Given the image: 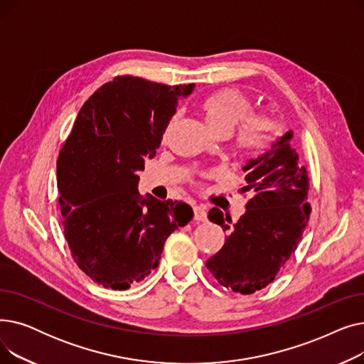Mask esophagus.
Returning <instances> with one entry per match:
<instances>
[{
    "label": "esophagus",
    "mask_w": 364,
    "mask_h": 364,
    "mask_svg": "<svg viewBox=\"0 0 364 364\" xmlns=\"http://www.w3.org/2000/svg\"><path fill=\"white\" fill-rule=\"evenodd\" d=\"M193 218L195 221H206V211L202 206H193Z\"/></svg>",
    "instance_id": "1"
}]
</instances>
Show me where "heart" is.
Returning <instances> with one entry per match:
<instances>
[{"instance_id":"1","label":"heart","mask_w":364,"mask_h":364,"mask_svg":"<svg viewBox=\"0 0 364 364\" xmlns=\"http://www.w3.org/2000/svg\"><path fill=\"white\" fill-rule=\"evenodd\" d=\"M252 105L239 90L227 88L206 95L200 103L203 119L215 136L227 137L236 129L233 146L243 156H258L269 150L280 134V124L270 113H251ZM171 124L162 139L168 137Z\"/></svg>"}]
</instances>
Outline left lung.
<instances>
[{"instance_id":"1","label":"left lung","mask_w":364,"mask_h":364,"mask_svg":"<svg viewBox=\"0 0 364 364\" xmlns=\"http://www.w3.org/2000/svg\"><path fill=\"white\" fill-rule=\"evenodd\" d=\"M291 140L288 131L243 166L240 193L250 199L236 224L230 225V215L224 217L218 208L209 211V221L228 235L221 250L206 261V269L233 292L250 295L270 284L296 251L310 220L307 169Z\"/></svg>"}]
</instances>
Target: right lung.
Masks as SVG:
<instances>
[{
    "mask_svg": "<svg viewBox=\"0 0 364 364\" xmlns=\"http://www.w3.org/2000/svg\"><path fill=\"white\" fill-rule=\"evenodd\" d=\"M195 85L117 76L81 107L57 159L63 233L76 265L125 291L156 269L168 236L193 218L184 202L139 193V171L156 155L177 103Z\"/></svg>",
    "mask_w": 364,
    "mask_h": 364,
    "instance_id": "add662e5",
    "label": "right lung"
}]
</instances>
